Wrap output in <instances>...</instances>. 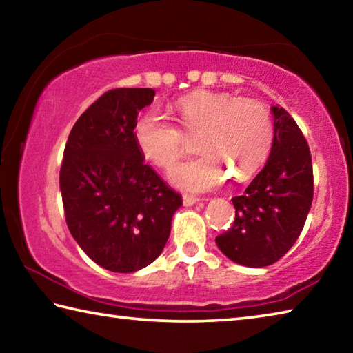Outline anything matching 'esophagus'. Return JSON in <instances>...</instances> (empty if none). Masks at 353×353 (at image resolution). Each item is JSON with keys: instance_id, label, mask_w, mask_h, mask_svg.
<instances>
[{"instance_id": "obj_1", "label": "esophagus", "mask_w": 353, "mask_h": 353, "mask_svg": "<svg viewBox=\"0 0 353 353\" xmlns=\"http://www.w3.org/2000/svg\"><path fill=\"white\" fill-rule=\"evenodd\" d=\"M182 201H183V205H185V207H191V205H194V204H196V202H199L201 199H199V198H196V196L183 194V198H182Z\"/></svg>"}]
</instances>
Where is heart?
<instances>
[{
    "instance_id": "heart-1",
    "label": "heart",
    "mask_w": 353,
    "mask_h": 353,
    "mask_svg": "<svg viewBox=\"0 0 353 353\" xmlns=\"http://www.w3.org/2000/svg\"><path fill=\"white\" fill-rule=\"evenodd\" d=\"M176 113L185 132H199L196 151L201 152L171 170V182L179 188L201 193L218 187L229 176L243 182L270 155L274 123L260 101L201 90L179 99ZM134 139L143 157L160 168H170L185 151L181 130L154 109L137 118Z\"/></svg>"
}]
</instances>
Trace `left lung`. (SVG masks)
I'll return each mask as SVG.
<instances>
[{"mask_svg": "<svg viewBox=\"0 0 353 353\" xmlns=\"http://www.w3.org/2000/svg\"><path fill=\"white\" fill-rule=\"evenodd\" d=\"M274 140L266 165L243 196L232 198L234 225L216 236L227 259L249 268L282 259L301 235L313 202L312 154L283 107H271Z\"/></svg>", "mask_w": 353, "mask_h": 353, "instance_id": "8db88e82", "label": "left lung"}]
</instances>
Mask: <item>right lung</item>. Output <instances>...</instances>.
I'll use <instances>...</instances> for the list:
<instances>
[{"instance_id": "add662e5", "label": "right lung", "mask_w": 353, "mask_h": 353, "mask_svg": "<svg viewBox=\"0 0 353 353\" xmlns=\"http://www.w3.org/2000/svg\"><path fill=\"white\" fill-rule=\"evenodd\" d=\"M152 88H115L82 113L68 135L61 168L65 219L97 265L135 272L162 254L171 219L182 205L143 160L134 139L139 112Z\"/></svg>"}]
</instances>
